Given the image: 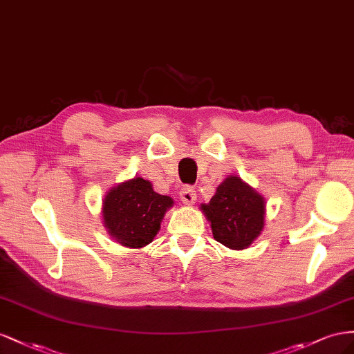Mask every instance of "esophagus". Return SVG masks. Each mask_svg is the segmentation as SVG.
<instances>
[{"mask_svg":"<svg viewBox=\"0 0 354 354\" xmlns=\"http://www.w3.org/2000/svg\"><path fill=\"white\" fill-rule=\"evenodd\" d=\"M179 197H180V200H183V203H184V205H188V206L194 205L196 200H197L196 191H194L193 188H191V187H184L183 189H180Z\"/></svg>","mask_w":354,"mask_h":354,"instance_id":"esophagus-1","label":"esophagus"}]
</instances>
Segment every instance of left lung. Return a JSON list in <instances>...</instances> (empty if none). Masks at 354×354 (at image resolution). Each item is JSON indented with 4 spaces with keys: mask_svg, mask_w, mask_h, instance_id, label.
<instances>
[{
    "mask_svg": "<svg viewBox=\"0 0 354 354\" xmlns=\"http://www.w3.org/2000/svg\"><path fill=\"white\" fill-rule=\"evenodd\" d=\"M267 201L237 175L227 176L216 187L209 203L200 210L209 221L214 239L233 250L249 248L266 225Z\"/></svg>",
    "mask_w": 354,
    "mask_h": 354,
    "instance_id": "left-lung-1",
    "label": "left lung"
}]
</instances>
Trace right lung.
Wrapping results in <instances>:
<instances>
[{
  "instance_id": "1",
  "label": "right lung",
  "mask_w": 354,
  "mask_h": 354,
  "mask_svg": "<svg viewBox=\"0 0 354 354\" xmlns=\"http://www.w3.org/2000/svg\"><path fill=\"white\" fill-rule=\"evenodd\" d=\"M175 201L156 193L149 180L135 176L111 188L102 200V222L117 243L140 249L154 240Z\"/></svg>"
}]
</instances>
